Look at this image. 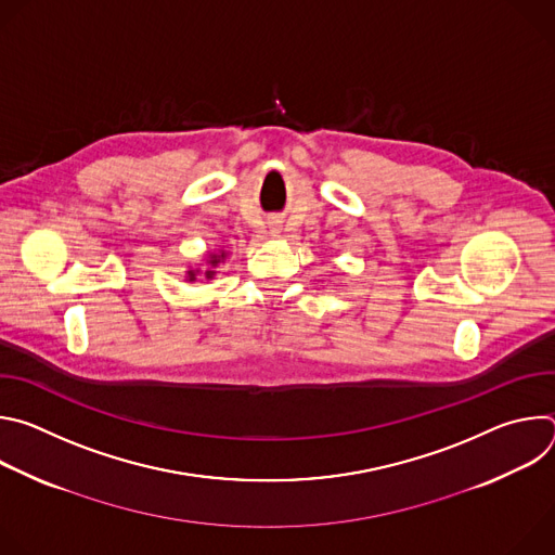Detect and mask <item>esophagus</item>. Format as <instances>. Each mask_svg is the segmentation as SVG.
<instances>
[{"instance_id":"1","label":"esophagus","mask_w":555,"mask_h":555,"mask_svg":"<svg viewBox=\"0 0 555 555\" xmlns=\"http://www.w3.org/2000/svg\"><path fill=\"white\" fill-rule=\"evenodd\" d=\"M272 230H276V228H272Z\"/></svg>"}]
</instances>
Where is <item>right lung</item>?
Here are the masks:
<instances>
[{"label":"right lung","mask_w":555,"mask_h":555,"mask_svg":"<svg viewBox=\"0 0 555 555\" xmlns=\"http://www.w3.org/2000/svg\"><path fill=\"white\" fill-rule=\"evenodd\" d=\"M221 259H223V255H221V257H217V255H210V266H217ZM206 276L210 279V276H212V272L208 270V272H206ZM189 279L193 281V279H195V272H189Z\"/></svg>","instance_id":"1"}]
</instances>
